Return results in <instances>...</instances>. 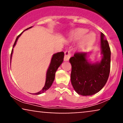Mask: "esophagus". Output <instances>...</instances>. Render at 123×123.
Returning <instances> with one entry per match:
<instances>
[{
	"mask_svg": "<svg viewBox=\"0 0 123 123\" xmlns=\"http://www.w3.org/2000/svg\"><path fill=\"white\" fill-rule=\"evenodd\" d=\"M71 57V53L69 51H66L65 52V56H64V60L65 61H68L69 60V58Z\"/></svg>",
	"mask_w": 123,
	"mask_h": 123,
	"instance_id": "esophagus-1",
	"label": "esophagus"
}]
</instances>
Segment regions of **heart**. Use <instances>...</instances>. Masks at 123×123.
I'll list each match as a JSON object with an SVG mask.
<instances>
[{"label": "heart", "instance_id": "b5f03b06", "mask_svg": "<svg viewBox=\"0 0 123 123\" xmlns=\"http://www.w3.org/2000/svg\"><path fill=\"white\" fill-rule=\"evenodd\" d=\"M88 31L84 28H77L73 31L70 35V38L72 40L79 41L81 39L79 44V49L81 51H86L92 46L95 40L94 33H90L87 35Z\"/></svg>", "mask_w": 123, "mask_h": 123}]
</instances>
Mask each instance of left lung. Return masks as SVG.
Listing matches in <instances>:
<instances>
[{
    "instance_id": "obj_1",
    "label": "left lung",
    "mask_w": 123,
    "mask_h": 123,
    "mask_svg": "<svg viewBox=\"0 0 123 123\" xmlns=\"http://www.w3.org/2000/svg\"><path fill=\"white\" fill-rule=\"evenodd\" d=\"M101 49L102 55L100 62H89L86 53H76L70 58L71 83L74 90L79 95H94L98 92L108 81L111 69V52L108 40L102 32Z\"/></svg>"
}]
</instances>
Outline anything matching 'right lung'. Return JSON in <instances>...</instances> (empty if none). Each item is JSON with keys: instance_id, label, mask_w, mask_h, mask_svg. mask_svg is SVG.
<instances>
[{"instance_id": "obj_1", "label": "right lung", "mask_w": 123, "mask_h": 123, "mask_svg": "<svg viewBox=\"0 0 123 123\" xmlns=\"http://www.w3.org/2000/svg\"><path fill=\"white\" fill-rule=\"evenodd\" d=\"M33 26H31V27L27 28L26 29H25V31L27 30L28 29H30ZM22 34V33L20 35H18L17 37L16 40L15 41V43L14 44L13 48L16 44L17 42L18 38L19 37V36H21V35ZM13 48H12V53H11V60H12V54L13 52ZM63 57H64V53L63 52H60V53H57L53 54V57H52L51 60V62L50 65H49V68L47 70V73H46V82H45V85L44 86L43 88H42V90L39 92L35 93V95H39V94H42V93L44 92L45 91H46L51 86L52 84H53L54 80L55 79V72L57 71L58 68H59L61 63H62L63 61ZM11 63V61H10Z\"/></svg>"}]
</instances>
